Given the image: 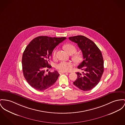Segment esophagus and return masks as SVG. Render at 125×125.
Here are the masks:
<instances>
[{
  "instance_id": "obj_1",
  "label": "esophagus",
  "mask_w": 125,
  "mask_h": 125,
  "mask_svg": "<svg viewBox=\"0 0 125 125\" xmlns=\"http://www.w3.org/2000/svg\"><path fill=\"white\" fill-rule=\"evenodd\" d=\"M66 73V72H61V71H59V74H62V73Z\"/></svg>"
}]
</instances>
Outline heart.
<instances>
[{"mask_svg":"<svg viewBox=\"0 0 125 125\" xmlns=\"http://www.w3.org/2000/svg\"><path fill=\"white\" fill-rule=\"evenodd\" d=\"M64 50L70 54H73L75 53L77 51V48L75 46L71 43H68L63 46ZM56 51H54L53 53V57L55 58L56 56ZM73 58L76 62H79L82 59V56L80 53H75L73 56ZM73 66V64L70 62H61L56 65V68L61 72H67L69 71Z\"/></svg>","mask_w":125,"mask_h":125,"instance_id":"heart-1","label":"heart"}]
</instances>
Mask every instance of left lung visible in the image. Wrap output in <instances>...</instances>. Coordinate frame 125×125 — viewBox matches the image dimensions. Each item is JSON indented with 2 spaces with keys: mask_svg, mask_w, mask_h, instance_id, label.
Segmentation results:
<instances>
[{
  "mask_svg": "<svg viewBox=\"0 0 125 125\" xmlns=\"http://www.w3.org/2000/svg\"><path fill=\"white\" fill-rule=\"evenodd\" d=\"M82 51L83 61L78 66L83 71L76 73L77 79L73 84L83 91H88L100 82L104 72V61L101 52L96 44L83 35L70 37Z\"/></svg>",
  "mask_w": 125,
  "mask_h": 125,
  "instance_id": "1",
  "label": "left lung"
}]
</instances>
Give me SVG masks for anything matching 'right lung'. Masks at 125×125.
<instances>
[{
  "label": "right lung",
  "mask_w": 125,
  "mask_h": 125,
  "mask_svg": "<svg viewBox=\"0 0 125 125\" xmlns=\"http://www.w3.org/2000/svg\"><path fill=\"white\" fill-rule=\"evenodd\" d=\"M66 37L40 36L34 38L26 47L22 56L23 74L28 84L38 91L47 89L56 82L60 74L56 71L45 73L52 66L49 62L54 48Z\"/></svg>",
  "instance_id": "1"
}]
</instances>
